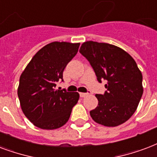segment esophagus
<instances>
[{"mask_svg":"<svg viewBox=\"0 0 157 157\" xmlns=\"http://www.w3.org/2000/svg\"><path fill=\"white\" fill-rule=\"evenodd\" d=\"M87 95H88V93H80V96H81V98L86 97Z\"/></svg>","mask_w":157,"mask_h":157,"instance_id":"esophagus-1","label":"esophagus"}]
</instances>
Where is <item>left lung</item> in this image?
I'll list each match as a JSON object with an SVG mask.
<instances>
[{"mask_svg": "<svg viewBox=\"0 0 157 157\" xmlns=\"http://www.w3.org/2000/svg\"><path fill=\"white\" fill-rule=\"evenodd\" d=\"M80 52L90 62L98 81H107L105 94H95L98 106L90 112L93 120L106 127L125 123L143 93L142 72L134 59L118 47L94 41L83 43Z\"/></svg>", "mask_w": 157, "mask_h": 157, "instance_id": "left-lung-1", "label": "left lung"}]
</instances>
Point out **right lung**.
I'll return each instance as SVG.
<instances>
[{
  "label": "right lung",
  "instance_id": "right-lung-1",
  "mask_svg": "<svg viewBox=\"0 0 157 157\" xmlns=\"http://www.w3.org/2000/svg\"><path fill=\"white\" fill-rule=\"evenodd\" d=\"M80 44L52 42L37 52L20 77L18 97L23 113L39 128L52 130L68 121L79 100L77 92L56 90L63 71L78 52Z\"/></svg>",
  "mask_w": 157,
  "mask_h": 157
}]
</instances>
